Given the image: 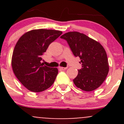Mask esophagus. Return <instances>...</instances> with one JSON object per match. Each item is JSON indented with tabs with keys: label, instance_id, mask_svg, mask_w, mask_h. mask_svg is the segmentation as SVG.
Wrapping results in <instances>:
<instances>
[{
	"label": "esophagus",
	"instance_id": "1",
	"mask_svg": "<svg viewBox=\"0 0 124 124\" xmlns=\"http://www.w3.org/2000/svg\"><path fill=\"white\" fill-rule=\"evenodd\" d=\"M59 68L61 70H65L68 68V67H59Z\"/></svg>",
	"mask_w": 124,
	"mask_h": 124
}]
</instances>
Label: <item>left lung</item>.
<instances>
[{
  "label": "left lung",
  "instance_id": "1",
  "mask_svg": "<svg viewBox=\"0 0 124 124\" xmlns=\"http://www.w3.org/2000/svg\"><path fill=\"white\" fill-rule=\"evenodd\" d=\"M61 38L66 40L72 53L80 58L82 68L73 80L75 85L85 91H92L101 85L108 74L109 66L104 48L83 33L70 32Z\"/></svg>",
  "mask_w": 124,
  "mask_h": 124
}]
</instances>
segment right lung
<instances>
[{
    "mask_svg": "<svg viewBox=\"0 0 124 124\" xmlns=\"http://www.w3.org/2000/svg\"><path fill=\"white\" fill-rule=\"evenodd\" d=\"M62 33L56 30H32L17 41L12 54V70L18 80L29 91L42 92L54 83L57 68L43 65L41 61L49 45Z\"/></svg>",
    "mask_w": 124,
    "mask_h": 124,
    "instance_id": "obj_1",
    "label": "right lung"
}]
</instances>
